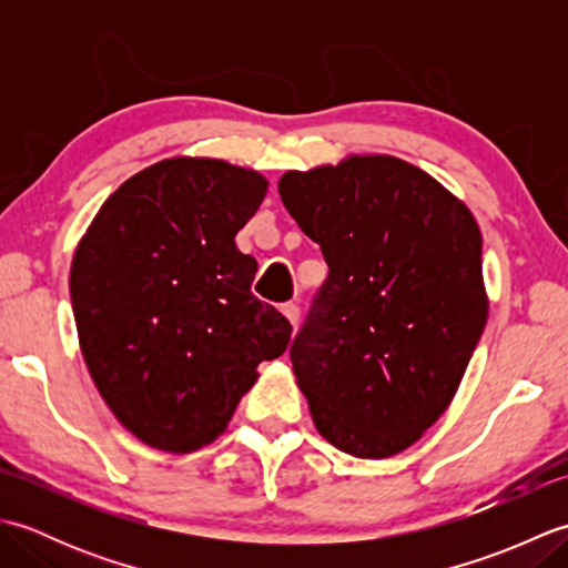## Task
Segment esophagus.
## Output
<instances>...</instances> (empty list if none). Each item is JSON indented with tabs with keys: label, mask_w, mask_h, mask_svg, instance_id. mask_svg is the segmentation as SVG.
<instances>
[{
	"label": "esophagus",
	"mask_w": 568,
	"mask_h": 568,
	"mask_svg": "<svg viewBox=\"0 0 568 568\" xmlns=\"http://www.w3.org/2000/svg\"><path fill=\"white\" fill-rule=\"evenodd\" d=\"M281 312L285 315V320L293 324V327H297V320H300V307L295 305V303H285L283 307H281Z\"/></svg>",
	"instance_id": "esophagus-1"
}]
</instances>
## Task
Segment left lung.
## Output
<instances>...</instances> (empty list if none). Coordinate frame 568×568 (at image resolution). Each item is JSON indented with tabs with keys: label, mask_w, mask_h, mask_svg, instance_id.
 <instances>
[{
	"label": "left lung",
	"mask_w": 568,
	"mask_h": 568,
	"mask_svg": "<svg viewBox=\"0 0 568 568\" xmlns=\"http://www.w3.org/2000/svg\"><path fill=\"white\" fill-rule=\"evenodd\" d=\"M277 192L329 265L291 344L315 427L358 458L400 454L449 407L486 327L474 214L378 153L287 171Z\"/></svg>",
	"instance_id": "left-lung-1"
}]
</instances>
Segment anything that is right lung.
<instances>
[{"instance_id": "add662e5", "label": "right lung", "mask_w": 568, "mask_h": 568, "mask_svg": "<svg viewBox=\"0 0 568 568\" xmlns=\"http://www.w3.org/2000/svg\"><path fill=\"white\" fill-rule=\"evenodd\" d=\"M261 173L168 159L116 187L80 239L70 300L80 352L114 417L153 449L190 454L226 429L291 322L251 295L256 258L236 232Z\"/></svg>"}]
</instances>
